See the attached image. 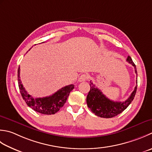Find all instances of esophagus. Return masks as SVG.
<instances>
[{
  "label": "esophagus",
  "instance_id": "34e87169",
  "mask_svg": "<svg viewBox=\"0 0 152 152\" xmlns=\"http://www.w3.org/2000/svg\"><path fill=\"white\" fill-rule=\"evenodd\" d=\"M88 78H89V76L88 75V74H82V75L79 77L78 81L80 82H84V81H86V80H87L88 79Z\"/></svg>",
  "mask_w": 152,
  "mask_h": 152
}]
</instances>
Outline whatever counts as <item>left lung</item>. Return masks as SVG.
<instances>
[{
    "label": "left lung",
    "instance_id": "left-lung-1",
    "mask_svg": "<svg viewBox=\"0 0 152 152\" xmlns=\"http://www.w3.org/2000/svg\"><path fill=\"white\" fill-rule=\"evenodd\" d=\"M126 61L129 63L132 64V66L134 67L136 74H137L136 65L130 56H128ZM136 84H137V80H136ZM90 90L86 98L87 105L95 115L102 118H112L121 113L131 103L134 98L137 90V84H136L134 90L132 91L131 95L125 102H118L108 99L105 95L103 94L100 90L96 87V85H94L91 81H90Z\"/></svg>",
    "mask_w": 152,
    "mask_h": 152
}]
</instances>
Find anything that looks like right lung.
Returning a JSON list of instances; mask_svg holds the SVG:
<instances>
[{"label": "right lung", "instance_id": "add662e5", "mask_svg": "<svg viewBox=\"0 0 152 152\" xmlns=\"http://www.w3.org/2000/svg\"><path fill=\"white\" fill-rule=\"evenodd\" d=\"M20 68L19 67L18 70V82L22 98L29 107L41 114L53 115L58 112L66 103L70 92L74 88V85L70 84L62 88L52 96L35 98L28 94L23 88L20 80Z\"/></svg>", "mask_w": 152, "mask_h": 152}]
</instances>
